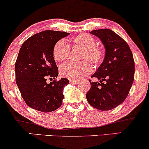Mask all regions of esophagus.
Instances as JSON below:
<instances>
[{
  "instance_id": "34e87169",
  "label": "esophagus",
  "mask_w": 149,
  "mask_h": 149,
  "mask_svg": "<svg viewBox=\"0 0 149 149\" xmlns=\"http://www.w3.org/2000/svg\"><path fill=\"white\" fill-rule=\"evenodd\" d=\"M70 83H73V84H76V83H79V80H69Z\"/></svg>"
}]
</instances>
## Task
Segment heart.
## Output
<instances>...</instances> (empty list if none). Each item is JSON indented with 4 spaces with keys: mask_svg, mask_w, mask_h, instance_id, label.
Returning a JSON list of instances; mask_svg holds the SVG:
<instances>
[{
    "mask_svg": "<svg viewBox=\"0 0 149 149\" xmlns=\"http://www.w3.org/2000/svg\"><path fill=\"white\" fill-rule=\"evenodd\" d=\"M71 42L73 47L83 49L81 59H87L95 67L102 64L105 57V50L102 46L96 45V40L91 35L80 33L71 38ZM70 51L67 42L64 40H59L53 47V57L57 61L63 62L69 59ZM88 62L83 60L79 63L69 62L63 64L60 68L61 75L71 80L80 79L92 71V65Z\"/></svg>",
    "mask_w": 149,
    "mask_h": 149,
    "instance_id": "1",
    "label": "heart"
}]
</instances>
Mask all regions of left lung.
Instances as JSON below:
<instances>
[{
  "label": "left lung",
  "instance_id": "8db88e82",
  "mask_svg": "<svg viewBox=\"0 0 149 149\" xmlns=\"http://www.w3.org/2000/svg\"><path fill=\"white\" fill-rule=\"evenodd\" d=\"M99 37L106 48L104 61L89 80L91 88L86 94L88 102L95 109L109 111L122 104L127 97L134 78V61L129 45L109 29L90 32Z\"/></svg>",
  "mask_w": 149,
  "mask_h": 149
}]
</instances>
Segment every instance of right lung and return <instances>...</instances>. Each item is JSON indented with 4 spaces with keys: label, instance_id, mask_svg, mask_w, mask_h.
<instances>
[{
    "label": "right lung",
    "instance_id": "obj_1",
    "mask_svg": "<svg viewBox=\"0 0 149 149\" xmlns=\"http://www.w3.org/2000/svg\"><path fill=\"white\" fill-rule=\"evenodd\" d=\"M69 33L43 31L29 38L22 44L15 62V79L20 93L29 107L48 113L61 107L64 88L69 80H57L58 67L53 47ZM54 80L47 84V78Z\"/></svg>",
    "mask_w": 149,
    "mask_h": 149
}]
</instances>
